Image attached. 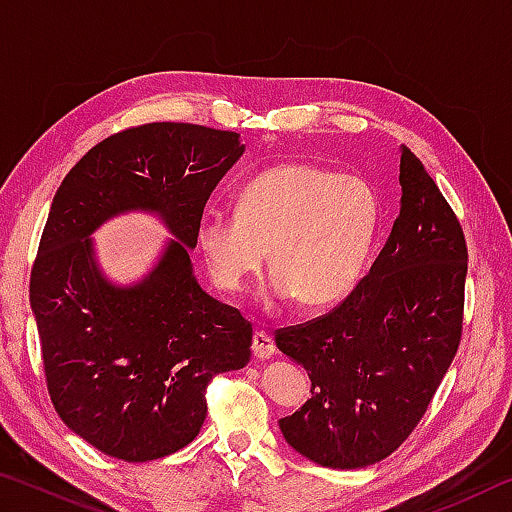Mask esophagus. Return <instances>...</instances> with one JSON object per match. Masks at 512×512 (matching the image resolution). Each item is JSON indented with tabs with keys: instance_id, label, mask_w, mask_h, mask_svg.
<instances>
[{
	"instance_id": "1",
	"label": "esophagus",
	"mask_w": 512,
	"mask_h": 512,
	"mask_svg": "<svg viewBox=\"0 0 512 512\" xmlns=\"http://www.w3.org/2000/svg\"><path fill=\"white\" fill-rule=\"evenodd\" d=\"M275 352V343L266 332H255L253 336V354L257 359H268Z\"/></svg>"
}]
</instances>
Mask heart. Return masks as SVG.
I'll use <instances>...</instances> for the list:
<instances>
[{
    "instance_id": "b5f03b06",
    "label": "heart",
    "mask_w": 512,
    "mask_h": 512,
    "mask_svg": "<svg viewBox=\"0 0 512 512\" xmlns=\"http://www.w3.org/2000/svg\"><path fill=\"white\" fill-rule=\"evenodd\" d=\"M377 214V194L363 178L289 162L250 180L235 214L205 212L196 239L221 289L244 287L268 250L275 298L327 307L359 282Z\"/></svg>"
}]
</instances>
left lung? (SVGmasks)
Instances as JSON below:
<instances>
[{"mask_svg": "<svg viewBox=\"0 0 512 512\" xmlns=\"http://www.w3.org/2000/svg\"><path fill=\"white\" fill-rule=\"evenodd\" d=\"M400 216L368 275L339 307L282 327L275 343L311 379L280 420L309 461L357 470L411 436L461 343L467 246L438 185L402 146Z\"/></svg>", "mask_w": 512, "mask_h": 512, "instance_id": "obj_1", "label": "left lung"}]
</instances>
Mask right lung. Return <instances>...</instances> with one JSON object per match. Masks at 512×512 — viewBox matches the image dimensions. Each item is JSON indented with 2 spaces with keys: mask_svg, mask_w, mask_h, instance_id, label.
I'll use <instances>...</instances> for the list:
<instances>
[{
  "mask_svg": "<svg viewBox=\"0 0 512 512\" xmlns=\"http://www.w3.org/2000/svg\"><path fill=\"white\" fill-rule=\"evenodd\" d=\"M244 151L239 133L155 121L99 142L58 187L29 298L54 409L106 456L183 449L212 377L250 361L253 327L201 289L189 259L207 198ZM126 211L155 213L174 239L140 283L115 285L91 235Z\"/></svg>",
  "mask_w": 512,
  "mask_h": 512,
  "instance_id": "add662e5",
  "label": "right lung"
}]
</instances>
